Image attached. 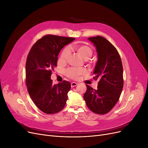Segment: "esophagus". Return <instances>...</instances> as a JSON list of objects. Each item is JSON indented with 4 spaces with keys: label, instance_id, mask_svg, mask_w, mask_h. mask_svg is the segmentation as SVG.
Returning a JSON list of instances; mask_svg holds the SVG:
<instances>
[{
    "label": "esophagus",
    "instance_id": "1",
    "mask_svg": "<svg viewBox=\"0 0 148 148\" xmlns=\"http://www.w3.org/2000/svg\"><path fill=\"white\" fill-rule=\"evenodd\" d=\"M78 84V83H77L76 82H72L71 83V88H73V87H75Z\"/></svg>",
    "mask_w": 148,
    "mask_h": 148
}]
</instances>
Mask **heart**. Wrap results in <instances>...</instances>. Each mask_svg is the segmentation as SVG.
<instances>
[{
    "mask_svg": "<svg viewBox=\"0 0 148 148\" xmlns=\"http://www.w3.org/2000/svg\"><path fill=\"white\" fill-rule=\"evenodd\" d=\"M73 49L77 51L79 54L85 60L90 59L93 53L92 49L87 45H79L75 46L73 47ZM70 49L69 47H65L62 50L60 56V60L61 62H65L68 60L70 55ZM86 73V70L84 68H69L65 71V74L71 78L77 79L79 76L84 75Z\"/></svg>",
    "mask_w": 148,
    "mask_h": 148,
    "instance_id": "heart-1",
    "label": "heart"
}]
</instances>
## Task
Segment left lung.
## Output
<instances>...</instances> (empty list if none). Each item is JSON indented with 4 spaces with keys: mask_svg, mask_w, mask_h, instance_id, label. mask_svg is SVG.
<instances>
[{
    "mask_svg": "<svg viewBox=\"0 0 148 148\" xmlns=\"http://www.w3.org/2000/svg\"><path fill=\"white\" fill-rule=\"evenodd\" d=\"M96 48L98 59L93 74L99 79L97 89L86 84L83 98L88 108L94 113H108L119 99L123 86V66L116 48L100 36L89 38Z\"/></svg>",
    "mask_w": 148,
    "mask_h": 148,
    "instance_id": "8db88e82",
    "label": "left lung"
}]
</instances>
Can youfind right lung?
<instances>
[{"label":"right lung","instance_id":"1","mask_svg":"<svg viewBox=\"0 0 148 148\" xmlns=\"http://www.w3.org/2000/svg\"><path fill=\"white\" fill-rule=\"evenodd\" d=\"M73 38L47 34L35 42L26 63V84L31 99L38 109L47 114L59 112L68 99L71 84L64 81L52 84V70L57 66L58 55Z\"/></svg>","mask_w":148,"mask_h":148}]
</instances>
